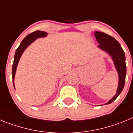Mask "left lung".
<instances>
[{
  "instance_id": "obj_1",
  "label": "left lung",
  "mask_w": 133,
  "mask_h": 133,
  "mask_svg": "<svg viewBox=\"0 0 133 133\" xmlns=\"http://www.w3.org/2000/svg\"><path fill=\"white\" fill-rule=\"evenodd\" d=\"M95 36L97 41L99 43L98 47L104 51H106L111 55L119 74V81L117 93L107 103H106V105H107L111 103L117 99L123 91L125 85L127 71L125 54L119 42L116 40L113 37L101 32H95Z\"/></svg>"
}]
</instances>
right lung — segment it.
Segmentation results:
<instances>
[{"mask_svg": "<svg viewBox=\"0 0 133 133\" xmlns=\"http://www.w3.org/2000/svg\"><path fill=\"white\" fill-rule=\"evenodd\" d=\"M47 35V33L43 31H39L36 30L34 32H32L31 34H28L27 36L25 37L22 41V42L20 43V46L16 50V52H15V55H14V62H13L12 65V81H13V85L14 87V75H15V73H16V67H17L18 63L20 58V56H22V53L24 51L25 49L29 46L31 43H32L34 40L38 38H42V37H45Z\"/></svg>", "mask_w": 133, "mask_h": 133, "instance_id": "right-lung-1", "label": "right lung"}]
</instances>
